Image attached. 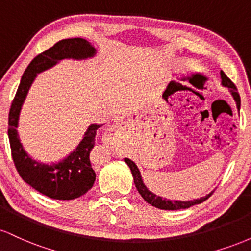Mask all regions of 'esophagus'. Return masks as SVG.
Here are the masks:
<instances>
[{
    "label": "esophagus",
    "instance_id": "esophagus-1",
    "mask_svg": "<svg viewBox=\"0 0 251 251\" xmlns=\"http://www.w3.org/2000/svg\"><path fill=\"white\" fill-rule=\"evenodd\" d=\"M126 127V125L124 123H119L113 125L112 127H109L107 131L103 134V142L109 145H117L120 143V134L124 131V128Z\"/></svg>",
    "mask_w": 251,
    "mask_h": 251
}]
</instances>
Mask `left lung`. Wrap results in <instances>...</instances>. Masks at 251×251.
Listing matches in <instances>:
<instances>
[{
  "instance_id": "8db88e82",
  "label": "left lung",
  "mask_w": 251,
  "mask_h": 251,
  "mask_svg": "<svg viewBox=\"0 0 251 251\" xmlns=\"http://www.w3.org/2000/svg\"><path fill=\"white\" fill-rule=\"evenodd\" d=\"M221 77H222V85L224 86V87H227L230 89V92H231L232 97H234L235 101H236V105H237V109L240 111V107H241V98H240V94L237 93V88H236L235 83L231 81V80L227 77L226 74H224L223 71H221ZM172 85L174 83L170 82L168 88L165 89V92H164L163 97L165 98V99H168V97L170 94L174 92V89H172ZM125 162L127 165L129 166V169H131V172H132V176H133V179H134V184H135V188H137L138 192H139L140 195H142V197L148 201L149 204H151L152 206H155V208L158 209H162V210H180V209H188L190 206L192 205H196V204H201L203 203L204 201H206L210 196L212 195L211 191L209 195H206L205 197H201L200 200H194V201H170V200H166V198H163V197H159V196L152 194L150 190L146 188L145 184L143 183V179H142V176H140V172H139V169L137 168V165L132 162L131 159H128V158H125Z\"/></svg>"
}]
</instances>
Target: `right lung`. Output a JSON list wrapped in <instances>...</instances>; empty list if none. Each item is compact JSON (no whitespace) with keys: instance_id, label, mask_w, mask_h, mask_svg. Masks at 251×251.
I'll list each match as a JSON object with an SVG mask.
<instances>
[{"instance_id":"right-lung-1","label":"right lung","mask_w":251,"mask_h":251,"mask_svg":"<svg viewBox=\"0 0 251 251\" xmlns=\"http://www.w3.org/2000/svg\"><path fill=\"white\" fill-rule=\"evenodd\" d=\"M96 54V48L87 40L81 37L65 39L56 42L50 50L34 57L25 71L21 82L11 102L8 118V137H9L11 157L15 168L28 185L40 194L53 200L70 201L85 195L93 186L96 172L89 162V153L96 144L98 128L102 124H92L86 131L82 140L72 153L60 163L47 165L37 163L25 153L17 134V124L28 91L36 77V74L53 67L60 60H82Z\"/></svg>"}]
</instances>
